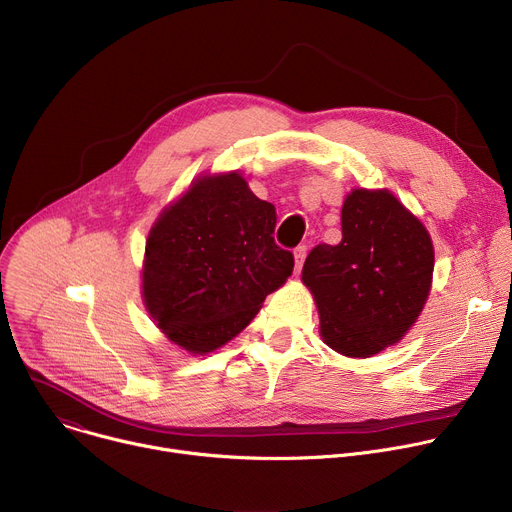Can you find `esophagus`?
Segmentation results:
<instances>
[{"label":"esophagus","mask_w":512,"mask_h":512,"mask_svg":"<svg viewBox=\"0 0 512 512\" xmlns=\"http://www.w3.org/2000/svg\"><path fill=\"white\" fill-rule=\"evenodd\" d=\"M306 255H308V247H306V245H300V247H296V249H294V257H296V271H300V269H302Z\"/></svg>","instance_id":"1"}]
</instances>
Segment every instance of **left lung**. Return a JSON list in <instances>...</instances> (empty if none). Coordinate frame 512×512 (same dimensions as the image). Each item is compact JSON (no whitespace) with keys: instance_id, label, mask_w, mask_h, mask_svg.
Masks as SVG:
<instances>
[{"instance_id":"obj_1","label":"left lung","mask_w":512,"mask_h":512,"mask_svg":"<svg viewBox=\"0 0 512 512\" xmlns=\"http://www.w3.org/2000/svg\"><path fill=\"white\" fill-rule=\"evenodd\" d=\"M433 275L423 223L389 190H352L342 241L310 251L302 281L320 314L322 340L350 358L399 342L421 314Z\"/></svg>"}]
</instances>
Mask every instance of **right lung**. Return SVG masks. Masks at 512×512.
<instances>
[{"label": "right lung", "instance_id": "1", "mask_svg": "<svg viewBox=\"0 0 512 512\" xmlns=\"http://www.w3.org/2000/svg\"><path fill=\"white\" fill-rule=\"evenodd\" d=\"M277 214L237 172L198 178L154 223L141 271L143 304L192 354L235 338L294 271L275 239Z\"/></svg>", "mask_w": 512, "mask_h": 512}]
</instances>
